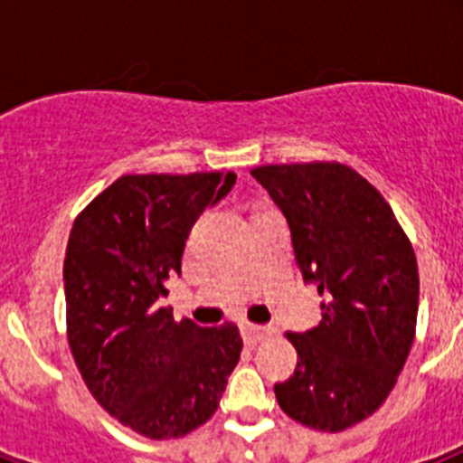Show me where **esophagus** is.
I'll list each match as a JSON object with an SVG mask.
<instances>
[{
  "label": "esophagus",
  "instance_id": "34e87169",
  "mask_svg": "<svg viewBox=\"0 0 463 463\" xmlns=\"http://www.w3.org/2000/svg\"><path fill=\"white\" fill-rule=\"evenodd\" d=\"M273 334V326H261V325H250V322H245L243 325V338L248 343H260L264 338H269Z\"/></svg>",
  "mask_w": 463,
  "mask_h": 463
}]
</instances>
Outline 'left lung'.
<instances>
[{"label":"left lung","mask_w":463,"mask_h":463,"mask_svg":"<svg viewBox=\"0 0 463 463\" xmlns=\"http://www.w3.org/2000/svg\"><path fill=\"white\" fill-rule=\"evenodd\" d=\"M292 234L301 276L326 298L322 322L288 334L297 369L273 392L292 420L343 431L394 390L415 338L420 276L390 203L345 165H269L250 171Z\"/></svg>","instance_id":"1"}]
</instances>
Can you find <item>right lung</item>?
Returning <instances> with one entry per match:
<instances>
[{"label":"right lung","mask_w":463,"mask_h":463,"mask_svg":"<svg viewBox=\"0 0 463 463\" xmlns=\"http://www.w3.org/2000/svg\"><path fill=\"white\" fill-rule=\"evenodd\" d=\"M234 183L232 171L122 175L69 234L71 354L99 406L146 439H178L208 422L239 364L243 341L232 322H175L162 308L196 218Z\"/></svg>","instance_id":"1"}]
</instances>
